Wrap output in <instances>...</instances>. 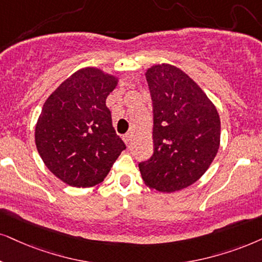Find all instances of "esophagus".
Instances as JSON below:
<instances>
[{
	"label": "esophagus",
	"mask_w": 262,
	"mask_h": 262,
	"mask_svg": "<svg viewBox=\"0 0 262 262\" xmlns=\"http://www.w3.org/2000/svg\"><path fill=\"white\" fill-rule=\"evenodd\" d=\"M123 140H124V142H125V144H127V145L130 144V141H132V133H127V134H125L124 137H123Z\"/></svg>",
	"instance_id": "34e87169"
}]
</instances>
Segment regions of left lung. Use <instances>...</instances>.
<instances>
[{"mask_svg":"<svg viewBox=\"0 0 262 262\" xmlns=\"http://www.w3.org/2000/svg\"><path fill=\"white\" fill-rule=\"evenodd\" d=\"M154 106V155L139 164L144 184L171 193L203 177L220 147V116L196 82L162 62L145 72Z\"/></svg>","mask_w":262,"mask_h":262,"instance_id":"1","label":"left lung"}]
</instances>
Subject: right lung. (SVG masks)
Wrapping results in <instances>:
<instances>
[{
    "mask_svg": "<svg viewBox=\"0 0 262 262\" xmlns=\"http://www.w3.org/2000/svg\"><path fill=\"white\" fill-rule=\"evenodd\" d=\"M118 82L117 76L87 66L66 78L43 104L36 147L46 167L66 185H101L125 148L106 106Z\"/></svg>",
    "mask_w": 262,
    "mask_h": 262,
    "instance_id": "obj_1",
    "label": "right lung"
}]
</instances>
